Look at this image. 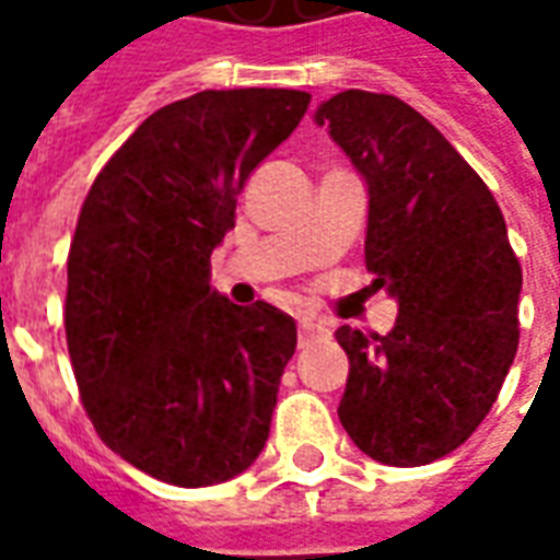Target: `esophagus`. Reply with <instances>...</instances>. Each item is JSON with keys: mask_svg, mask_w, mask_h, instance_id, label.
I'll return each mask as SVG.
<instances>
[{"mask_svg": "<svg viewBox=\"0 0 560 560\" xmlns=\"http://www.w3.org/2000/svg\"><path fill=\"white\" fill-rule=\"evenodd\" d=\"M329 329L324 324H317V320H300V348H308V345H315V341L327 339Z\"/></svg>", "mask_w": 560, "mask_h": 560, "instance_id": "esophagus-1", "label": "esophagus"}]
</instances>
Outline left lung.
Segmentation results:
<instances>
[{
  "instance_id": "8db88e82",
  "label": "left lung",
  "mask_w": 560,
  "mask_h": 560,
  "mask_svg": "<svg viewBox=\"0 0 560 560\" xmlns=\"http://www.w3.org/2000/svg\"><path fill=\"white\" fill-rule=\"evenodd\" d=\"M369 185L365 269L399 300L396 327H339L351 360L339 420L365 456L417 468L492 411L518 348L522 267L492 191L396 95L348 90L317 107Z\"/></svg>"
}]
</instances>
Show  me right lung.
<instances>
[{
	"mask_svg": "<svg viewBox=\"0 0 560 560\" xmlns=\"http://www.w3.org/2000/svg\"><path fill=\"white\" fill-rule=\"evenodd\" d=\"M312 95L207 90L149 116L80 209L66 339L80 399L116 456L171 486H215L267 444L296 324L209 288L236 195Z\"/></svg>",
	"mask_w": 560,
	"mask_h": 560,
	"instance_id": "obj_1",
	"label": "right lung"
}]
</instances>
